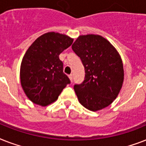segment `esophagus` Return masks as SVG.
Here are the masks:
<instances>
[{"label": "esophagus", "mask_w": 146, "mask_h": 146, "mask_svg": "<svg viewBox=\"0 0 146 146\" xmlns=\"http://www.w3.org/2000/svg\"><path fill=\"white\" fill-rule=\"evenodd\" d=\"M69 78H70V80L71 82H73V75H72V74L69 75Z\"/></svg>", "instance_id": "1"}]
</instances>
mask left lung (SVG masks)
I'll list each match as a JSON object with an SVG mask.
<instances>
[{
  "label": "left lung",
  "mask_w": 146,
  "mask_h": 146,
  "mask_svg": "<svg viewBox=\"0 0 146 146\" xmlns=\"http://www.w3.org/2000/svg\"><path fill=\"white\" fill-rule=\"evenodd\" d=\"M72 49L85 67V80L74 86L78 100L89 111L106 108L122 88L124 71L119 53L106 38L98 35H80Z\"/></svg>",
  "instance_id": "1"
}]
</instances>
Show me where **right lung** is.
Masks as SVG:
<instances>
[{
    "label": "right lung",
    "instance_id": "right-lung-1",
    "mask_svg": "<svg viewBox=\"0 0 146 146\" xmlns=\"http://www.w3.org/2000/svg\"><path fill=\"white\" fill-rule=\"evenodd\" d=\"M73 42L67 35L50 32L39 36L26 50L20 66V82L34 104L47 106L54 102L70 83L59 55Z\"/></svg>",
    "mask_w": 146,
    "mask_h": 146
}]
</instances>
